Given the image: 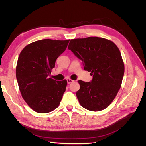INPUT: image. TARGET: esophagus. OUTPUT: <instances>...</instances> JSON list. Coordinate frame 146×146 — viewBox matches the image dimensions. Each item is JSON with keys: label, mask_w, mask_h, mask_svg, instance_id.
<instances>
[{"label": "esophagus", "mask_w": 146, "mask_h": 146, "mask_svg": "<svg viewBox=\"0 0 146 146\" xmlns=\"http://www.w3.org/2000/svg\"><path fill=\"white\" fill-rule=\"evenodd\" d=\"M66 80H67V82H68V84H70V83H72V82H74V80H71V79H70V78H68Z\"/></svg>", "instance_id": "obj_1"}]
</instances>
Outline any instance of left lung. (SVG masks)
Returning a JSON list of instances; mask_svg holds the SVG:
<instances>
[{"mask_svg":"<svg viewBox=\"0 0 146 146\" xmlns=\"http://www.w3.org/2000/svg\"><path fill=\"white\" fill-rule=\"evenodd\" d=\"M68 48L92 76L90 82L78 80L80 88L76 96L82 107L91 111L105 109L116 96L124 74L118 47L105 38L88 37L71 39Z\"/></svg>","mask_w":146,"mask_h":146,"instance_id":"left-lung-1","label":"left lung"}]
</instances>
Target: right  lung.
<instances>
[{"mask_svg":"<svg viewBox=\"0 0 146 146\" xmlns=\"http://www.w3.org/2000/svg\"><path fill=\"white\" fill-rule=\"evenodd\" d=\"M69 42L39 40L25 46L19 54L16 69L17 83L22 97L35 111L47 113L60 105L67 81H56L48 76Z\"/></svg>","mask_w":146,"mask_h":146,"instance_id":"right-lung-1","label":"right lung"}]
</instances>
